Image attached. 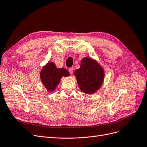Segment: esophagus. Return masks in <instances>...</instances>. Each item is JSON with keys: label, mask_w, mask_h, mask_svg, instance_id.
Wrapping results in <instances>:
<instances>
[{"label": "esophagus", "mask_w": 147, "mask_h": 147, "mask_svg": "<svg viewBox=\"0 0 147 147\" xmlns=\"http://www.w3.org/2000/svg\"><path fill=\"white\" fill-rule=\"evenodd\" d=\"M68 71H69V73H70L71 74H73V68H69L68 69Z\"/></svg>", "instance_id": "1"}]
</instances>
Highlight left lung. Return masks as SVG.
I'll return each mask as SVG.
<instances>
[{
	"label": "left lung",
	"mask_w": 147,
	"mask_h": 147,
	"mask_svg": "<svg viewBox=\"0 0 147 147\" xmlns=\"http://www.w3.org/2000/svg\"><path fill=\"white\" fill-rule=\"evenodd\" d=\"M80 89L85 93L93 94L100 88L104 78V71L94 60L85 57L80 67L75 71Z\"/></svg>",
	"instance_id": "1"
}]
</instances>
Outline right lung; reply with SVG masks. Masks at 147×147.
<instances>
[{"label": "right lung", "instance_id": "add662e5", "mask_svg": "<svg viewBox=\"0 0 147 147\" xmlns=\"http://www.w3.org/2000/svg\"><path fill=\"white\" fill-rule=\"evenodd\" d=\"M69 73L65 68H57L53 62L48 63L43 67L40 72L42 82L48 91H53L56 89L62 76L67 77Z\"/></svg>", "mask_w": 147, "mask_h": 147}]
</instances>
